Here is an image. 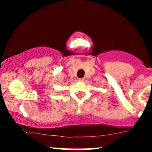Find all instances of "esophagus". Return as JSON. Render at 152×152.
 I'll return each mask as SVG.
<instances>
[{
	"label": "esophagus",
	"instance_id": "34e87169",
	"mask_svg": "<svg viewBox=\"0 0 152 152\" xmlns=\"http://www.w3.org/2000/svg\"><path fill=\"white\" fill-rule=\"evenodd\" d=\"M84 80V78H81V79H79V81H83Z\"/></svg>",
	"mask_w": 152,
	"mask_h": 152
}]
</instances>
